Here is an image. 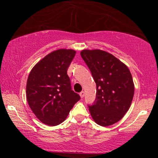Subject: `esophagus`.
Instances as JSON below:
<instances>
[{
    "instance_id": "1",
    "label": "esophagus",
    "mask_w": 158,
    "mask_h": 158,
    "mask_svg": "<svg viewBox=\"0 0 158 158\" xmlns=\"http://www.w3.org/2000/svg\"><path fill=\"white\" fill-rule=\"evenodd\" d=\"M85 93L84 91H81V92H80V93H79V95H80V97L81 98H83L85 97Z\"/></svg>"
}]
</instances>
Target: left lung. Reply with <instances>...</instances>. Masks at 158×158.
Here are the masks:
<instances>
[{"label": "left lung", "mask_w": 158, "mask_h": 158, "mask_svg": "<svg viewBox=\"0 0 158 158\" xmlns=\"http://www.w3.org/2000/svg\"><path fill=\"white\" fill-rule=\"evenodd\" d=\"M81 58L97 85L94 105L88 106L92 118L109 126L124 117L131 106L135 85L129 69L112 54L101 50H83Z\"/></svg>", "instance_id": "1"}]
</instances>
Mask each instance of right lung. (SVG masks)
Masks as SVG:
<instances>
[{
  "mask_svg": "<svg viewBox=\"0 0 158 158\" xmlns=\"http://www.w3.org/2000/svg\"><path fill=\"white\" fill-rule=\"evenodd\" d=\"M76 55L73 50L59 49L36 64L27 81V99L41 123L55 126L64 122L80 97L72 90L68 67Z\"/></svg>",
  "mask_w": 158,
  "mask_h": 158,
  "instance_id": "1",
  "label": "right lung"
}]
</instances>
